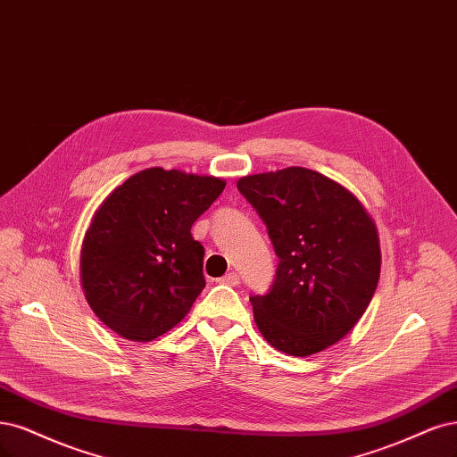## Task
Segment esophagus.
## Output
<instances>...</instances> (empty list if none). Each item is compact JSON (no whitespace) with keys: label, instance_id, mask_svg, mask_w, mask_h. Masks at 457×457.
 <instances>
[{"label":"esophagus","instance_id":"esophagus-1","mask_svg":"<svg viewBox=\"0 0 457 457\" xmlns=\"http://www.w3.org/2000/svg\"><path fill=\"white\" fill-rule=\"evenodd\" d=\"M219 283H223V286H238V283H240V276L238 274H236V272H228L227 276H223V278H219L217 279Z\"/></svg>","mask_w":457,"mask_h":457}]
</instances>
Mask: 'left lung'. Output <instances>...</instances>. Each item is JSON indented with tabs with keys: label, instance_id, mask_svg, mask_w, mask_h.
Wrapping results in <instances>:
<instances>
[{
	"label": "left lung",
	"instance_id": "1",
	"mask_svg": "<svg viewBox=\"0 0 457 457\" xmlns=\"http://www.w3.org/2000/svg\"><path fill=\"white\" fill-rule=\"evenodd\" d=\"M279 257L272 289L251 296L272 348L306 357L342 340L369 308L382 251L374 219L345 187L301 166L238 179Z\"/></svg>",
	"mask_w": 457,
	"mask_h": 457
}]
</instances>
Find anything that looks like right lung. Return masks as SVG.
<instances>
[{"label":"right lung","instance_id":"1","mask_svg":"<svg viewBox=\"0 0 457 457\" xmlns=\"http://www.w3.org/2000/svg\"><path fill=\"white\" fill-rule=\"evenodd\" d=\"M225 181L181 170L147 168L94 212L81 245V287L92 312L122 338L151 342L174 328L206 279L196 219Z\"/></svg>","mask_w":457,"mask_h":457}]
</instances>
